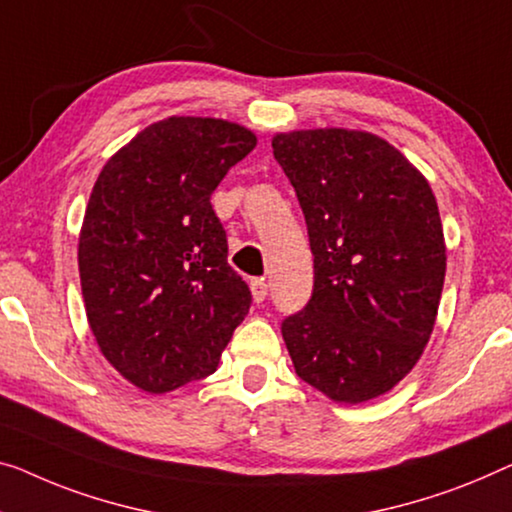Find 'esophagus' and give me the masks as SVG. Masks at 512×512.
Masks as SVG:
<instances>
[{"label": "esophagus", "instance_id": "1", "mask_svg": "<svg viewBox=\"0 0 512 512\" xmlns=\"http://www.w3.org/2000/svg\"><path fill=\"white\" fill-rule=\"evenodd\" d=\"M250 292H253L255 303H262L266 299V294H269V285H266L264 278H255L250 280Z\"/></svg>", "mask_w": 512, "mask_h": 512}]
</instances>
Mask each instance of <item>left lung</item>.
Here are the masks:
<instances>
[{"label":"left lung","mask_w":512,"mask_h":512,"mask_svg":"<svg viewBox=\"0 0 512 512\" xmlns=\"http://www.w3.org/2000/svg\"><path fill=\"white\" fill-rule=\"evenodd\" d=\"M315 255L308 305L282 322L305 384L340 404L379 398L430 340L446 241L430 183L384 137L349 128L276 133Z\"/></svg>","instance_id":"obj_1"}]
</instances>
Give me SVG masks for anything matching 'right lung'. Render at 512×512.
<instances>
[{"label":"right lung","mask_w":512,"mask_h":512,"mask_svg":"<svg viewBox=\"0 0 512 512\" xmlns=\"http://www.w3.org/2000/svg\"><path fill=\"white\" fill-rule=\"evenodd\" d=\"M246 126L167 117L124 144L91 190L78 243L87 322L108 363L151 395L216 372L250 310L211 193L255 149Z\"/></svg>","instance_id":"obj_1"}]
</instances>
